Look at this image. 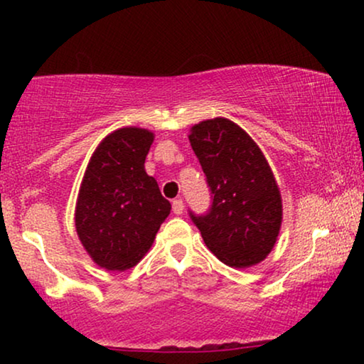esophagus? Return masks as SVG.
<instances>
[{"label": "esophagus", "mask_w": 364, "mask_h": 364, "mask_svg": "<svg viewBox=\"0 0 364 364\" xmlns=\"http://www.w3.org/2000/svg\"><path fill=\"white\" fill-rule=\"evenodd\" d=\"M172 210L176 215H181V213L183 212V202L182 198H176V200H172Z\"/></svg>", "instance_id": "obj_1"}]
</instances>
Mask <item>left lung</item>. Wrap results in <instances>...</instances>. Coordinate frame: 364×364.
Masks as SVG:
<instances>
[{
    "label": "left lung",
    "mask_w": 364,
    "mask_h": 364,
    "mask_svg": "<svg viewBox=\"0 0 364 364\" xmlns=\"http://www.w3.org/2000/svg\"><path fill=\"white\" fill-rule=\"evenodd\" d=\"M188 141L213 193L207 215L191 212L208 250L232 268L265 260L280 233L283 207L262 149L225 117L192 126Z\"/></svg>",
    "instance_id": "obj_1"
}]
</instances>
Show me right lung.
Segmentation results:
<instances>
[{"label": "right lung", "mask_w": 364, "mask_h": 364, "mask_svg": "<svg viewBox=\"0 0 364 364\" xmlns=\"http://www.w3.org/2000/svg\"><path fill=\"white\" fill-rule=\"evenodd\" d=\"M152 142L147 129H117L102 139L84 172L76 232L92 262L106 270L136 267L171 213V202L144 168Z\"/></svg>", "instance_id": "1"}]
</instances>
